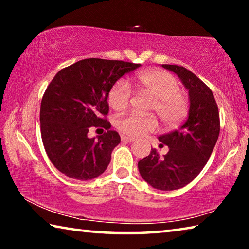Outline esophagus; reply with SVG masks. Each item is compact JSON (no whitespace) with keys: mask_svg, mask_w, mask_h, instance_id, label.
I'll use <instances>...</instances> for the list:
<instances>
[{"mask_svg":"<svg viewBox=\"0 0 249 249\" xmlns=\"http://www.w3.org/2000/svg\"><path fill=\"white\" fill-rule=\"evenodd\" d=\"M121 138H122V141H123V142H134V141H135V138L125 136V135H122Z\"/></svg>","mask_w":249,"mask_h":249,"instance_id":"esophagus-1","label":"esophagus"}]
</instances>
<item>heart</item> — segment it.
Returning <instances> with one entry per match:
<instances>
[{
  "label": "heart",
  "instance_id": "b5f03b06",
  "mask_svg": "<svg viewBox=\"0 0 249 249\" xmlns=\"http://www.w3.org/2000/svg\"><path fill=\"white\" fill-rule=\"evenodd\" d=\"M137 89L142 93L154 99L151 109L157 113L166 126L180 123L187 115L188 103L180 92V84L171 74L165 71L150 70L138 73L134 78ZM132 90L125 80L117 81L108 93V103L115 111L128 107ZM157 121L151 116H142L137 113H128L116 120V127L128 136L137 137L157 129Z\"/></svg>",
  "mask_w": 249,
  "mask_h": 249
}]
</instances>
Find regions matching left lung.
<instances>
[{"instance_id": "obj_1", "label": "left lung", "mask_w": 249, "mask_h": 249, "mask_svg": "<svg viewBox=\"0 0 249 249\" xmlns=\"http://www.w3.org/2000/svg\"><path fill=\"white\" fill-rule=\"evenodd\" d=\"M161 66L178 75L188 90V119L180 128L158 137L168 153L160 157L153 148L138 161V170L153 188L171 191L190 183L208 162L220 134V115L212 91L196 74L180 66Z\"/></svg>"}]
</instances>
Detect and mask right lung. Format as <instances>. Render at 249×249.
Returning <instances> with one entry per match:
<instances>
[{"instance_id":"obj_1","label":"right lung","mask_w":249,"mask_h":249,"mask_svg":"<svg viewBox=\"0 0 249 249\" xmlns=\"http://www.w3.org/2000/svg\"><path fill=\"white\" fill-rule=\"evenodd\" d=\"M140 64L83 59L54 75L40 105L41 140L50 161L75 180H92L107 170L113 149L121 142L117 132L102 116L108 113V93L125 73ZM92 125L108 132L89 139Z\"/></svg>"}]
</instances>
